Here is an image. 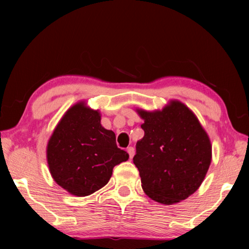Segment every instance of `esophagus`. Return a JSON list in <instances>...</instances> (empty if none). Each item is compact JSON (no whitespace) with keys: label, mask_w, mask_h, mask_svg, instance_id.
<instances>
[{"label":"esophagus","mask_w":249,"mask_h":249,"mask_svg":"<svg viewBox=\"0 0 249 249\" xmlns=\"http://www.w3.org/2000/svg\"><path fill=\"white\" fill-rule=\"evenodd\" d=\"M127 153L129 154V157L133 158L134 155H135V149H134V147L133 146L127 147Z\"/></svg>","instance_id":"obj_1"}]
</instances>
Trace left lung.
<instances>
[{"label":"left lung","mask_w":249,"mask_h":249,"mask_svg":"<svg viewBox=\"0 0 249 249\" xmlns=\"http://www.w3.org/2000/svg\"><path fill=\"white\" fill-rule=\"evenodd\" d=\"M144 121V137L137 142L134 163L149 197L170 205L197 190L212 160V144L197 116L179 100L161 110L136 109Z\"/></svg>","instance_id":"left-lung-1"}]
</instances>
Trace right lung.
Returning a JSON list of instances; mask_svg holds the SVG:
<instances>
[{"label": "right lung", "mask_w": 249, "mask_h": 249, "mask_svg": "<svg viewBox=\"0 0 249 249\" xmlns=\"http://www.w3.org/2000/svg\"><path fill=\"white\" fill-rule=\"evenodd\" d=\"M99 110L79 102L62 116L47 144V162L54 182L76 197L104 187L114 166L129 155L116 146L115 134L100 124Z\"/></svg>", "instance_id": "1"}]
</instances>
